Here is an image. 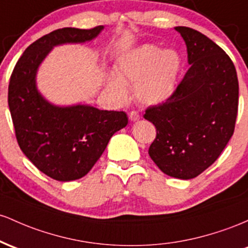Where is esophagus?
Masks as SVG:
<instances>
[{
  "instance_id": "34e87169",
  "label": "esophagus",
  "mask_w": 248,
  "mask_h": 248,
  "mask_svg": "<svg viewBox=\"0 0 248 248\" xmlns=\"http://www.w3.org/2000/svg\"><path fill=\"white\" fill-rule=\"evenodd\" d=\"M129 118H130V121H131V122H136V121H138L139 118H140V116H139V113L137 112V111H131V112H130V115H129Z\"/></svg>"
}]
</instances>
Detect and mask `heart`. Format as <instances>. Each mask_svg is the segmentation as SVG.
<instances>
[{
    "label": "heart",
    "instance_id": "heart-1",
    "mask_svg": "<svg viewBox=\"0 0 248 248\" xmlns=\"http://www.w3.org/2000/svg\"><path fill=\"white\" fill-rule=\"evenodd\" d=\"M182 55L174 49L161 50L145 44L119 58L116 75L108 77V88L116 98L127 97L126 85H135L136 98L146 105L168 101L176 90L182 72Z\"/></svg>",
    "mask_w": 248,
    "mask_h": 248
}]
</instances>
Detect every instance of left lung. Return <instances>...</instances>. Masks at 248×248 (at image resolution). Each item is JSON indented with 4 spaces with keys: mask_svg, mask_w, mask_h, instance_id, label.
<instances>
[{
    "mask_svg": "<svg viewBox=\"0 0 248 248\" xmlns=\"http://www.w3.org/2000/svg\"><path fill=\"white\" fill-rule=\"evenodd\" d=\"M184 38L190 64L166 102L145 110L157 129L149 155L170 177L192 179L218 159L233 136L239 102L236 71L229 55L207 36L187 27Z\"/></svg>",
    "mask_w": 248,
    "mask_h": 248,
    "instance_id": "obj_1",
    "label": "left lung"
}]
</instances>
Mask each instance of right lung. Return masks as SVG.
Instances as JSON below:
<instances>
[{
	"instance_id": "1",
	"label": "right lung",
	"mask_w": 248,
	"mask_h": 248,
	"mask_svg": "<svg viewBox=\"0 0 248 248\" xmlns=\"http://www.w3.org/2000/svg\"><path fill=\"white\" fill-rule=\"evenodd\" d=\"M103 29L62 28L44 35L24 50L10 76L8 104L18 145L36 168L58 182L84 177L113 133L126 126L127 116L84 104H51L38 93L36 74L54 46L84 43Z\"/></svg>"
}]
</instances>
